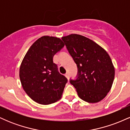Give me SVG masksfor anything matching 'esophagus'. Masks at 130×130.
<instances>
[{"label": "esophagus", "mask_w": 130, "mask_h": 130, "mask_svg": "<svg viewBox=\"0 0 130 130\" xmlns=\"http://www.w3.org/2000/svg\"><path fill=\"white\" fill-rule=\"evenodd\" d=\"M65 77H66L68 79H69V77H70V76H69V74H68V73H67L65 74Z\"/></svg>", "instance_id": "esophagus-1"}]
</instances>
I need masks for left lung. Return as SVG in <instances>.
Instances as JSON below:
<instances>
[{"label":"left lung","mask_w":130,"mask_h":130,"mask_svg":"<svg viewBox=\"0 0 130 130\" xmlns=\"http://www.w3.org/2000/svg\"><path fill=\"white\" fill-rule=\"evenodd\" d=\"M78 69L76 80L70 83L79 97L90 103L102 100L111 90L115 68L105 50L87 37L71 34L62 37Z\"/></svg>","instance_id":"1"}]
</instances>
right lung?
Here are the masks:
<instances>
[{
    "label": "right lung",
    "mask_w": 130,
    "mask_h": 130,
    "mask_svg": "<svg viewBox=\"0 0 130 130\" xmlns=\"http://www.w3.org/2000/svg\"><path fill=\"white\" fill-rule=\"evenodd\" d=\"M64 44L60 38L43 36L25 55L19 68L22 87L34 101L43 105L60 99L67 79L58 71L53 57Z\"/></svg>",
    "instance_id": "right-lung-1"
}]
</instances>
